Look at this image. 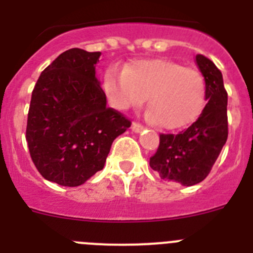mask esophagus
<instances>
[{
    "instance_id": "obj_1",
    "label": "esophagus",
    "mask_w": 253,
    "mask_h": 253,
    "mask_svg": "<svg viewBox=\"0 0 253 253\" xmlns=\"http://www.w3.org/2000/svg\"><path fill=\"white\" fill-rule=\"evenodd\" d=\"M143 129H144V126H143L142 124H139V123L134 122L133 124H131V130L135 131V133H140V131H142Z\"/></svg>"
}]
</instances>
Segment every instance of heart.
<instances>
[{
    "label": "heart",
    "mask_w": 253,
    "mask_h": 253,
    "mask_svg": "<svg viewBox=\"0 0 253 253\" xmlns=\"http://www.w3.org/2000/svg\"><path fill=\"white\" fill-rule=\"evenodd\" d=\"M105 92L114 106L126 110L147 99L149 119L177 129L200 114L205 100L204 77L198 69L163 59L138 60L124 72H107Z\"/></svg>",
    "instance_id": "b5f03b06"
}]
</instances>
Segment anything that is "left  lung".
Here are the masks:
<instances>
[{
    "label": "left lung",
    "mask_w": 253,
    "mask_h": 253,
    "mask_svg": "<svg viewBox=\"0 0 253 253\" xmlns=\"http://www.w3.org/2000/svg\"><path fill=\"white\" fill-rule=\"evenodd\" d=\"M205 80L207 105L195 123L178 134H160L157 152L149 158V166L161 178L185 186L202 182L228 138V95L222 72L202 54L195 57Z\"/></svg>",
    "instance_id": "1"
}]
</instances>
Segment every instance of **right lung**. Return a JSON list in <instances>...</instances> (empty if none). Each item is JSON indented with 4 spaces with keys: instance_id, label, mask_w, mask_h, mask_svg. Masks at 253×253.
<instances>
[{
    "instance_id": "1",
    "label": "right lung",
    "mask_w": 253,
    "mask_h": 253,
    "mask_svg": "<svg viewBox=\"0 0 253 253\" xmlns=\"http://www.w3.org/2000/svg\"><path fill=\"white\" fill-rule=\"evenodd\" d=\"M100 51L72 48L58 55L38 78L31 93L26 142L45 180L80 186L104 169L116 137L130 120L106 106L96 78Z\"/></svg>"
}]
</instances>
